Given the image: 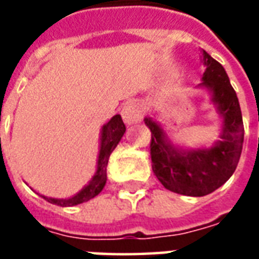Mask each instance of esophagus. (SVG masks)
Returning a JSON list of instances; mask_svg holds the SVG:
<instances>
[{
    "label": "esophagus",
    "instance_id": "34e87169",
    "mask_svg": "<svg viewBox=\"0 0 259 259\" xmlns=\"http://www.w3.org/2000/svg\"><path fill=\"white\" fill-rule=\"evenodd\" d=\"M122 118L126 124H135L140 122L143 119V111L140 105L133 101L126 102L124 107L122 108Z\"/></svg>",
    "mask_w": 259,
    "mask_h": 259
}]
</instances>
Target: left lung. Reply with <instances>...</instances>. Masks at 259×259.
<instances>
[{
    "label": "left lung",
    "mask_w": 259,
    "mask_h": 259,
    "mask_svg": "<svg viewBox=\"0 0 259 259\" xmlns=\"http://www.w3.org/2000/svg\"><path fill=\"white\" fill-rule=\"evenodd\" d=\"M205 72L201 85L209 90L212 102L222 116L221 140L211 148L183 150L169 140L168 135L152 118L144 122L151 130L152 172L162 186L178 194L202 197L225 185L237 168L244 126L239 98L226 70L211 55L202 51Z\"/></svg>",
    "instance_id": "obj_1"
}]
</instances>
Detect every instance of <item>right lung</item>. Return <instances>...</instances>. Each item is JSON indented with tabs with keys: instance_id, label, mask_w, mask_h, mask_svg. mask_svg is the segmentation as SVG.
I'll return each instance as SVG.
<instances>
[{
	"instance_id": "right-lung-1",
	"label": "right lung",
	"mask_w": 259,
	"mask_h": 259,
	"mask_svg": "<svg viewBox=\"0 0 259 259\" xmlns=\"http://www.w3.org/2000/svg\"><path fill=\"white\" fill-rule=\"evenodd\" d=\"M124 132H126V126H124L123 120L120 118V115H115L108 123L102 126L101 130V144H100V154H98V162H97V172L90 180V183L84 186L81 190L70 198H65V200H59V198H48L44 197L48 202L55 204L59 206H72L85 202V201L94 198L98 195L104 189V186L107 183V166L108 161L111 154L115 150V147L118 146L120 139L123 137Z\"/></svg>"
}]
</instances>
